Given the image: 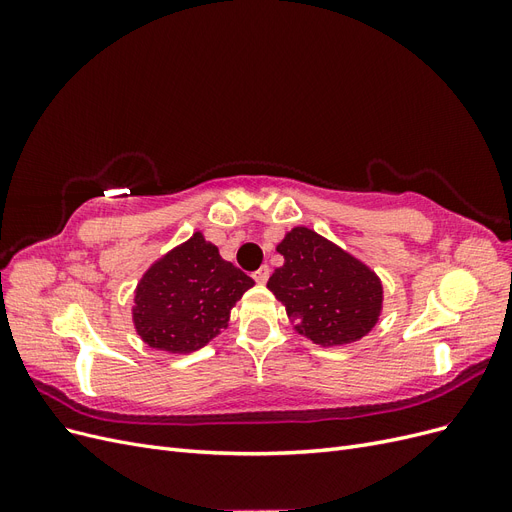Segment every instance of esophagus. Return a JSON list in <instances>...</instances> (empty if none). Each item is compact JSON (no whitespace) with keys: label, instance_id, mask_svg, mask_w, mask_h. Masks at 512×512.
<instances>
[{"label":"esophagus","instance_id":"obj_1","mask_svg":"<svg viewBox=\"0 0 512 512\" xmlns=\"http://www.w3.org/2000/svg\"><path fill=\"white\" fill-rule=\"evenodd\" d=\"M269 275H271V269L267 265H262L258 271H254V280L258 284H265L269 280Z\"/></svg>","mask_w":512,"mask_h":512}]
</instances>
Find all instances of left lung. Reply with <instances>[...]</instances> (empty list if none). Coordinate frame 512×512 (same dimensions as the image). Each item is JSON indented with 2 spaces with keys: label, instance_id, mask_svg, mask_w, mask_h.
<instances>
[{
  "label": "left lung",
  "instance_id": "left-lung-1",
  "mask_svg": "<svg viewBox=\"0 0 512 512\" xmlns=\"http://www.w3.org/2000/svg\"><path fill=\"white\" fill-rule=\"evenodd\" d=\"M284 265L267 288L286 305L297 331L320 346H342L367 335L382 307V286L363 262L309 228H294L277 245Z\"/></svg>",
  "mask_w": 512,
  "mask_h": 512
}]
</instances>
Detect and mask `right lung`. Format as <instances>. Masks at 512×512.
Here are the masks:
<instances>
[{
	"label": "right lung",
	"mask_w": 512,
	"mask_h": 512,
	"mask_svg": "<svg viewBox=\"0 0 512 512\" xmlns=\"http://www.w3.org/2000/svg\"><path fill=\"white\" fill-rule=\"evenodd\" d=\"M252 286L250 275L194 235L143 275L136 288V331L151 348L198 350L226 329L230 307Z\"/></svg>",
	"instance_id": "add662e5"
}]
</instances>
